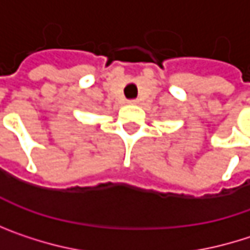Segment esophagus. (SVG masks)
Instances as JSON below:
<instances>
[{"label":"esophagus","instance_id":"obj_1","mask_svg":"<svg viewBox=\"0 0 250 250\" xmlns=\"http://www.w3.org/2000/svg\"><path fill=\"white\" fill-rule=\"evenodd\" d=\"M128 103H130V104H133V105H136V104H139V101H137V100H130Z\"/></svg>","mask_w":250,"mask_h":250}]
</instances>
